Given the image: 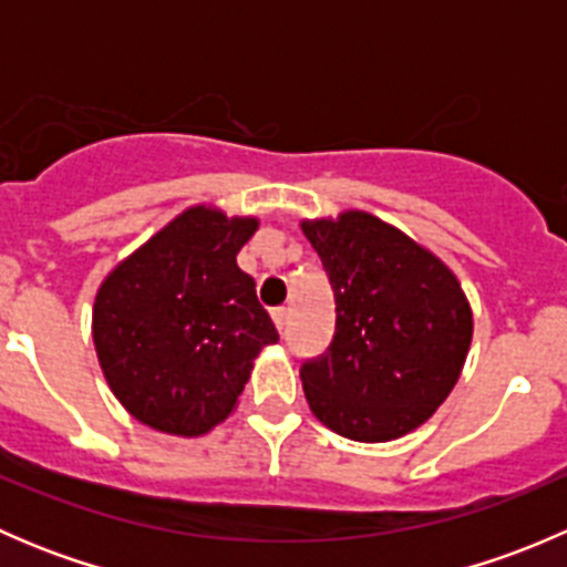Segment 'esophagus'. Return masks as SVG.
Segmentation results:
<instances>
[{
    "label": "esophagus",
    "mask_w": 567,
    "mask_h": 567,
    "mask_svg": "<svg viewBox=\"0 0 567 567\" xmlns=\"http://www.w3.org/2000/svg\"><path fill=\"white\" fill-rule=\"evenodd\" d=\"M271 316H274V323H277V329L285 331V326H288V316H290L288 307H277V310H274Z\"/></svg>",
    "instance_id": "esophagus-1"
}]
</instances>
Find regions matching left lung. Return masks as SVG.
Listing matches in <instances>:
<instances>
[{
	"label": "left lung",
	"instance_id": "obj_1",
	"mask_svg": "<svg viewBox=\"0 0 567 567\" xmlns=\"http://www.w3.org/2000/svg\"><path fill=\"white\" fill-rule=\"evenodd\" d=\"M334 293V337L301 362L312 414L353 442L420 427L458 381L472 310L455 274L362 210L301 225Z\"/></svg>",
	"mask_w": 567,
	"mask_h": 567
}]
</instances>
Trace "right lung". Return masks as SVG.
I'll list each match as a JSON object with an SVG mask.
<instances>
[{"mask_svg":"<svg viewBox=\"0 0 567 567\" xmlns=\"http://www.w3.org/2000/svg\"><path fill=\"white\" fill-rule=\"evenodd\" d=\"M257 219L188 208L120 262L95 296L93 340L120 403L140 422L199 436L244 392L251 359L279 340L236 262Z\"/></svg>","mask_w":567,"mask_h":567,"instance_id":"add662e5","label":"right lung"}]
</instances>
